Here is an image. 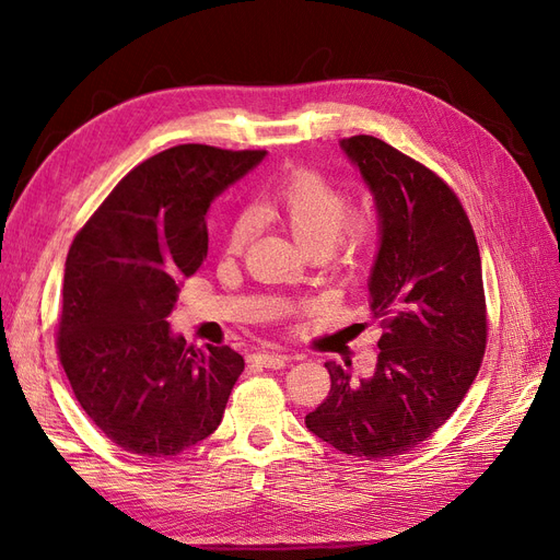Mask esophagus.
<instances>
[{
    "label": "esophagus",
    "instance_id": "34e87169",
    "mask_svg": "<svg viewBox=\"0 0 560 560\" xmlns=\"http://www.w3.org/2000/svg\"><path fill=\"white\" fill-rule=\"evenodd\" d=\"M291 360L288 355H279V353H254L248 355V362L256 366H265V369H281L285 366V362Z\"/></svg>",
    "mask_w": 560,
    "mask_h": 560
}]
</instances>
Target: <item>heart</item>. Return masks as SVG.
Masks as SVG:
<instances>
[{
  "label": "heart",
  "instance_id": "1",
  "mask_svg": "<svg viewBox=\"0 0 560 560\" xmlns=\"http://www.w3.org/2000/svg\"><path fill=\"white\" fill-rule=\"evenodd\" d=\"M256 210L291 233L306 254L348 262L364 256L381 233L371 207L350 210L346 186L314 168H291L258 198ZM254 231L252 212H237L225 228L228 254H242Z\"/></svg>",
  "mask_w": 560,
  "mask_h": 560
}]
</instances>
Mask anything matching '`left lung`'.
<instances>
[{
    "instance_id": "8db88e82",
    "label": "left lung",
    "mask_w": 560,
    "mask_h": 560,
    "mask_svg": "<svg viewBox=\"0 0 560 560\" xmlns=\"http://www.w3.org/2000/svg\"><path fill=\"white\" fill-rule=\"evenodd\" d=\"M341 148L381 217L369 279L381 353L360 383L327 362L332 387L304 422L335 450L381 462L431 439L478 376L489 329L482 260L464 205L443 177L374 136H353Z\"/></svg>"
}]
</instances>
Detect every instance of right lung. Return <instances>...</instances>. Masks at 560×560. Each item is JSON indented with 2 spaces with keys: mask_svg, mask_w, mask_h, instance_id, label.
<instances>
[{
  "mask_svg": "<svg viewBox=\"0 0 560 560\" xmlns=\"http://www.w3.org/2000/svg\"><path fill=\"white\" fill-rule=\"evenodd\" d=\"M262 150L177 144L124 175L75 233L57 355L88 418L117 447L168 459L221 424L244 360L171 332L182 279L207 258V207Z\"/></svg>",
  "mask_w": 560,
  "mask_h": 560,
  "instance_id": "1",
  "label": "right lung"
}]
</instances>
